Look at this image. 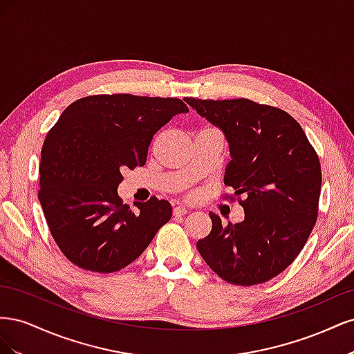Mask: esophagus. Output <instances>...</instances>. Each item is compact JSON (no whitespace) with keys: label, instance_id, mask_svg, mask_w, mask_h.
Instances as JSON below:
<instances>
[{"label":"esophagus","instance_id":"34e87169","mask_svg":"<svg viewBox=\"0 0 354 354\" xmlns=\"http://www.w3.org/2000/svg\"><path fill=\"white\" fill-rule=\"evenodd\" d=\"M173 212H174L176 217H180V216H185V214H187V208H185V207H176Z\"/></svg>","mask_w":354,"mask_h":354}]
</instances>
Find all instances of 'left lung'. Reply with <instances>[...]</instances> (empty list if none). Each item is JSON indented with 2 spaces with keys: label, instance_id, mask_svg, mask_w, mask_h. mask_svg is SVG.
Returning a JSON list of instances; mask_svg holds the SVG:
<instances>
[{
  "label": "left lung",
  "instance_id": "8db88e82",
  "mask_svg": "<svg viewBox=\"0 0 354 354\" xmlns=\"http://www.w3.org/2000/svg\"><path fill=\"white\" fill-rule=\"evenodd\" d=\"M196 112L226 136L232 160L226 195L245 211V220L221 224L199 239L202 259L223 281L251 286L273 279L301 252L319 212L322 169L319 156L288 112L250 99L187 97Z\"/></svg>",
  "mask_w": 354,
  "mask_h": 354
}]
</instances>
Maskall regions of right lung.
I'll return each mask as SVG.
<instances>
[{"label": "right lung", "instance_id": "add662e5", "mask_svg": "<svg viewBox=\"0 0 354 354\" xmlns=\"http://www.w3.org/2000/svg\"><path fill=\"white\" fill-rule=\"evenodd\" d=\"M189 112L173 97L95 94L63 111L41 149L39 190L53 239L84 270L112 273L138 259L173 208L152 196L131 209L118 195L125 168L143 167L171 118Z\"/></svg>", "mask_w": 354, "mask_h": 354}]
</instances>
